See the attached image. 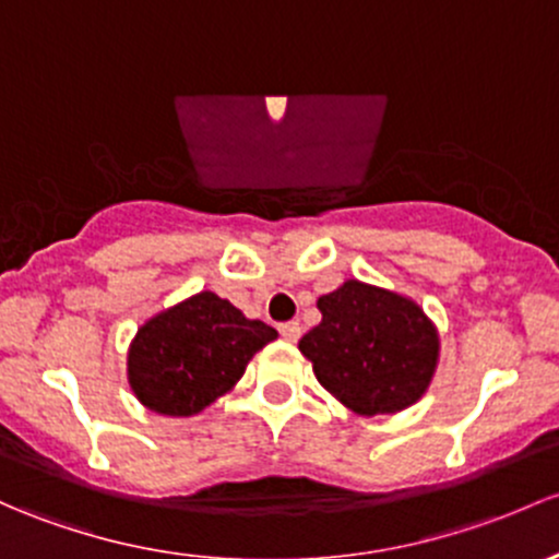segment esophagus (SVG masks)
<instances>
[{
	"mask_svg": "<svg viewBox=\"0 0 559 559\" xmlns=\"http://www.w3.org/2000/svg\"><path fill=\"white\" fill-rule=\"evenodd\" d=\"M281 337H284L286 343H297V337H299L297 321H286V324H281Z\"/></svg>",
	"mask_w": 559,
	"mask_h": 559,
	"instance_id": "34e87169",
	"label": "esophagus"
}]
</instances>
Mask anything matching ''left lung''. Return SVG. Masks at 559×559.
Segmentation results:
<instances>
[{"mask_svg": "<svg viewBox=\"0 0 559 559\" xmlns=\"http://www.w3.org/2000/svg\"><path fill=\"white\" fill-rule=\"evenodd\" d=\"M321 324L299 340L316 380L350 413L413 407L439 367V329L413 297L358 278L319 297Z\"/></svg>", "mask_w": 559, "mask_h": 559, "instance_id": "1", "label": "left lung"}]
</instances>
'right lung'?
<instances>
[{
  "mask_svg": "<svg viewBox=\"0 0 559 559\" xmlns=\"http://www.w3.org/2000/svg\"><path fill=\"white\" fill-rule=\"evenodd\" d=\"M278 337L211 289L160 310L136 329L126 356L131 393L146 409L190 418L233 391L246 367Z\"/></svg>",
  "mask_w": 559,
  "mask_h": 559,
  "instance_id": "right-lung-1",
  "label": "right lung"
}]
</instances>
